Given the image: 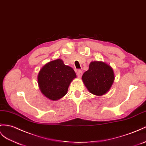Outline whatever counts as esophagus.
I'll return each mask as SVG.
<instances>
[{
  "instance_id": "esophagus-1",
  "label": "esophagus",
  "mask_w": 146,
  "mask_h": 146,
  "mask_svg": "<svg viewBox=\"0 0 146 146\" xmlns=\"http://www.w3.org/2000/svg\"><path fill=\"white\" fill-rule=\"evenodd\" d=\"M82 74H83V72H82V71L80 70H78L77 71V76L78 78H81L82 76Z\"/></svg>"
}]
</instances>
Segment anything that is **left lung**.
Segmentation results:
<instances>
[{
	"mask_svg": "<svg viewBox=\"0 0 146 146\" xmlns=\"http://www.w3.org/2000/svg\"><path fill=\"white\" fill-rule=\"evenodd\" d=\"M114 79L113 69L101 61L91 62L89 70L82 76V80L88 91L98 96L105 94L109 91Z\"/></svg>",
	"mask_w": 146,
	"mask_h": 146,
	"instance_id": "1",
	"label": "left lung"
}]
</instances>
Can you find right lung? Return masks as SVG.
<instances>
[{"mask_svg":"<svg viewBox=\"0 0 146 146\" xmlns=\"http://www.w3.org/2000/svg\"><path fill=\"white\" fill-rule=\"evenodd\" d=\"M76 78L73 69L57 59L46 63L39 71L37 82L41 92L50 100H57L68 91L71 82Z\"/></svg>","mask_w":146,"mask_h":146,"instance_id":"right-lung-1","label":"right lung"}]
</instances>
